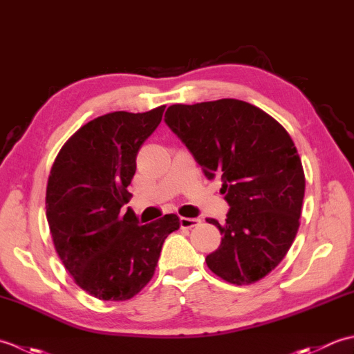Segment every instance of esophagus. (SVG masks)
Wrapping results in <instances>:
<instances>
[{
  "label": "esophagus",
  "instance_id": "1",
  "mask_svg": "<svg viewBox=\"0 0 354 354\" xmlns=\"http://www.w3.org/2000/svg\"><path fill=\"white\" fill-rule=\"evenodd\" d=\"M179 223H181V228H193L201 225V219H198V217H181Z\"/></svg>",
  "mask_w": 354,
  "mask_h": 354
}]
</instances>
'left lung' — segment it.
I'll use <instances>...</instances> for the list:
<instances>
[{
  "label": "left lung",
  "mask_w": 354,
  "mask_h": 354,
  "mask_svg": "<svg viewBox=\"0 0 354 354\" xmlns=\"http://www.w3.org/2000/svg\"><path fill=\"white\" fill-rule=\"evenodd\" d=\"M164 122L208 179L221 176L230 212L207 266L232 284H251L278 266L299 227L306 179L297 147L265 111L236 99L171 104Z\"/></svg>",
  "instance_id": "1"
}]
</instances>
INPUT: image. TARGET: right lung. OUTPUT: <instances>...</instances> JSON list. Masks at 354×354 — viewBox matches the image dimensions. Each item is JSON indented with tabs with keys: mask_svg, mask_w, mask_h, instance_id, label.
Listing matches in <instances>:
<instances>
[{
	"mask_svg": "<svg viewBox=\"0 0 354 354\" xmlns=\"http://www.w3.org/2000/svg\"><path fill=\"white\" fill-rule=\"evenodd\" d=\"M165 106L117 111L82 126L53 164L45 208L56 252L82 289L104 301H124L155 274L176 214L140 225L127 185L137 153L161 123Z\"/></svg>",
	"mask_w": 354,
	"mask_h": 354,
	"instance_id": "add662e5",
	"label": "right lung"
}]
</instances>
